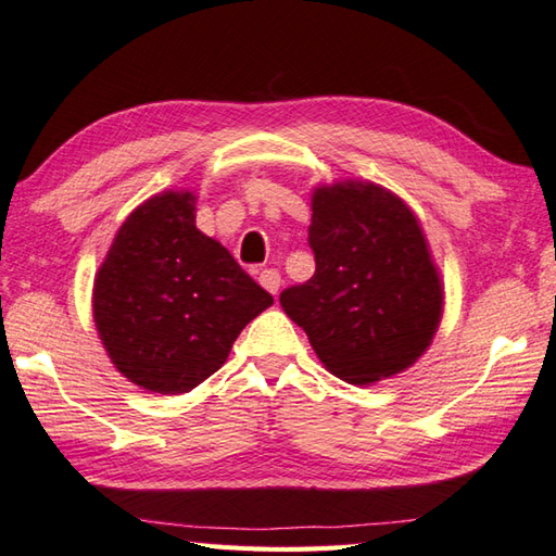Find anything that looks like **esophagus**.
<instances>
[{
	"instance_id": "1",
	"label": "esophagus",
	"mask_w": 556,
	"mask_h": 556,
	"mask_svg": "<svg viewBox=\"0 0 556 556\" xmlns=\"http://www.w3.org/2000/svg\"><path fill=\"white\" fill-rule=\"evenodd\" d=\"M260 285H263L269 293H277L279 287H281V275L277 269H263L260 271Z\"/></svg>"
}]
</instances>
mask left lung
<instances>
[{
  "mask_svg": "<svg viewBox=\"0 0 556 556\" xmlns=\"http://www.w3.org/2000/svg\"><path fill=\"white\" fill-rule=\"evenodd\" d=\"M315 275L279 303L330 374L354 386L405 371L427 352L443 285L415 212L364 180L313 192Z\"/></svg>",
  "mask_w": 556,
  "mask_h": 556,
  "instance_id": "1",
  "label": "left lung"
}]
</instances>
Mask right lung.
I'll return each instance as SVG.
<instances>
[{
  "instance_id": "add662e5",
  "label": "right lung",
  "mask_w": 556,
  "mask_h": 556,
  "mask_svg": "<svg viewBox=\"0 0 556 556\" xmlns=\"http://www.w3.org/2000/svg\"><path fill=\"white\" fill-rule=\"evenodd\" d=\"M194 200L168 190L139 204L96 275L93 320L105 352L149 393L198 388L271 306L233 255L194 226Z\"/></svg>"
}]
</instances>
